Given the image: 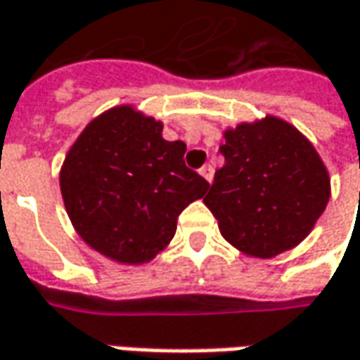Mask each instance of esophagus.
I'll use <instances>...</instances> for the list:
<instances>
[{
  "mask_svg": "<svg viewBox=\"0 0 360 360\" xmlns=\"http://www.w3.org/2000/svg\"><path fill=\"white\" fill-rule=\"evenodd\" d=\"M199 173H201V175H203V177H205V179L211 183V181H213V173H215V169H213V165L207 163V165H203V167L199 169Z\"/></svg>",
  "mask_w": 360,
  "mask_h": 360,
  "instance_id": "esophagus-1",
  "label": "esophagus"
}]
</instances>
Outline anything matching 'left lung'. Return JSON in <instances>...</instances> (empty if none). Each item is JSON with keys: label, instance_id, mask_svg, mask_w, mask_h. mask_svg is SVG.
<instances>
[{"label": "left lung", "instance_id": "obj_1", "mask_svg": "<svg viewBox=\"0 0 360 360\" xmlns=\"http://www.w3.org/2000/svg\"><path fill=\"white\" fill-rule=\"evenodd\" d=\"M219 153L226 165L203 201L227 242L256 258L302 242L330 195L314 147L288 122L268 117L227 131Z\"/></svg>", "mask_w": 360, "mask_h": 360}]
</instances>
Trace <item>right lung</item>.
Here are the masks:
<instances>
[{"label":"right lung","instance_id":"right-lung-1","mask_svg":"<svg viewBox=\"0 0 360 360\" xmlns=\"http://www.w3.org/2000/svg\"><path fill=\"white\" fill-rule=\"evenodd\" d=\"M155 118L118 106L94 118L68 153L60 189L80 238L108 258L141 264L173 240L179 213L210 183L165 141Z\"/></svg>","mask_w":360,"mask_h":360}]
</instances>
